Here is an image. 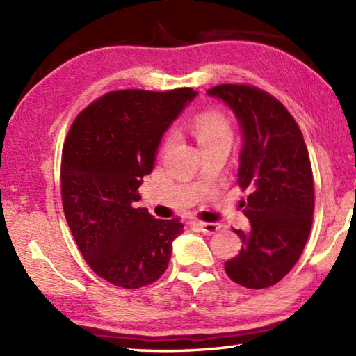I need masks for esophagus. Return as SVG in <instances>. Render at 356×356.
Listing matches in <instances>:
<instances>
[{"label": "esophagus", "instance_id": "obj_1", "mask_svg": "<svg viewBox=\"0 0 356 356\" xmlns=\"http://www.w3.org/2000/svg\"><path fill=\"white\" fill-rule=\"evenodd\" d=\"M197 225L200 226L202 232L208 234V236H211V234H214L216 231L220 229V225H217V223H209V222H197Z\"/></svg>", "mask_w": 356, "mask_h": 356}]
</instances>
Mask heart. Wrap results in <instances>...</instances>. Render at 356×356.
I'll return each instance as SVG.
<instances>
[{"label": "heart", "instance_id": "1", "mask_svg": "<svg viewBox=\"0 0 356 356\" xmlns=\"http://www.w3.org/2000/svg\"><path fill=\"white\" fill-rule=\"evenodd\" d=\"M193 134L195 136V139L200 143L202 148L214 145V143H220V142H232V127L229 124L228 118H226L223 113L216 111V110H209V111H203L200 115L194 118L193 124ZM174 142L172 136H170L168 139L163 143V149L166 151Z\"/></svg>", "mask_w": 356, "mask_h": 356}]
</instances>
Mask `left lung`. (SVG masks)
Masks as SVG:
<instances>
[{"label":"left lung","mask_w":356,"mask_h":356,"mask_svg":"<svg viewBox=\"0 0 356 356\" xmlns=\"http://www.w3.org/2000/svg\"><path fill=\"white\" fill-rule=\"evenodd\" d=\"M236 113L243 133L238 186L251 229H234L240 252L225 261L228 277L249 289L278 283L298 261L314 220V174L297 120L277 97L248 84L208 90Z\"/></svg>","instance_id":"left-lung-1"}]
</instances>
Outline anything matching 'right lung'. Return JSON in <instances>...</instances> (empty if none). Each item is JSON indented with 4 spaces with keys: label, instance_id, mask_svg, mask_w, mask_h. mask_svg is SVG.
<instances>
[{
    "label": "right lung",
    "instance_id": "obj_1",
    "mask_svg": "<svg viewBox=\"0 0 356 356\" xmlns=\"http://www.w3.org/2000/svg\"><path fill=\"white\" fill-rule=\"evenodd\" d=\"M194 96L193 88L110 92L82 110L67 134L64 214L88 266L111 284L139 289L168 268L184 223L159 220L133 203L142 177L153 171L162 134Z\"/></svg>",
    "mask_w": 356,
    "mask_h": 356
}]
</instances>
